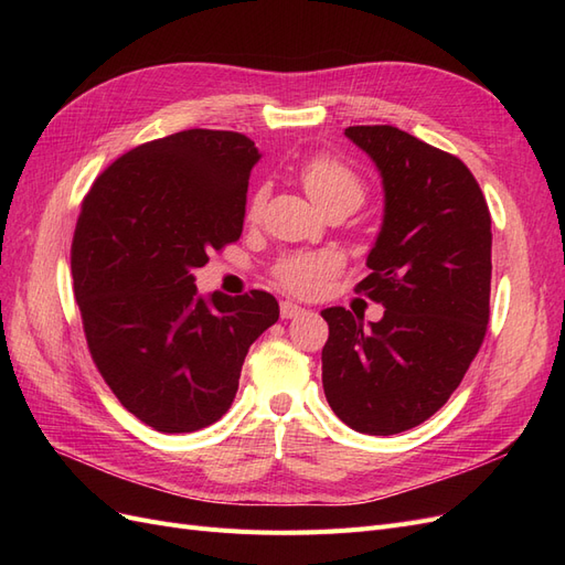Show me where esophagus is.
<instances>
[{"instance_id":"obj_1","label":"esophagus","mask_w":565,"mask_h":565,"mask_svg":"<svg viewBox=\"0 0 565 565\" xmlns=\"http://www.w3.org/2000/svg\"><path fill=\"white\" fill-rule=\"evenodd\" d=\"M303 313L301 306L292 303V301H280V318L289 320V318H299Z\"/></svg>"}]
</instances>
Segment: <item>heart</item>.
Returning <instances> with one entry per match:
<instances>
[{
	"label": "heart",
	"mask_w": 565,
	"mask_h": 565,
	"mask_svg": "<svg viewBox=\"0 0 565 565\" xmlns=\"http://www.w3.org/2000/svg\"><path fill=\"white\" fill-rule=\"evenodd\" d=\"M299 181L320 207L337 198H351L358 204L363 200V181L355 169L330 152H316L299 167ZM264 207V191H256L249 200V216L259 214ZM339 270L334 254H297L276 266V280L299 297H313Z\"/></svg>",
	"instance_id": "heart-1"
}]
</instances>
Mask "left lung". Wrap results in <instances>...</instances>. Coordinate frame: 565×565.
Masks as SVG:
<instances>
[{
    "label": "left lung",
    "mask_w": 565,
    "mask_h": 565,
    "mask_svg": "<svg viewBox=\"0 0 565 565\" xmlns=\"http://www.w3.org/2000/svg\"><path fill=\"white\" fill-rule=\"evenodd\" d=\"M380 167L384 226L370 276L355 285L384 306L380 322L334 306L322 388L351 429L393 436L429 419L481 349L490 320V210L469 167L391 125L344 131Z\"/></svg>",
    "instance_id": "obj_1"
}]
</instances>
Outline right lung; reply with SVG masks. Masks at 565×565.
<instances>
[{
    "mask_svg": "<svg viewBox=\"0 0 565 565\" xmlns=\"http://www.w3.org/2000/svg\"><path fill=\"white\" fill-rule=\"evenodd\" d=\"M259 150L245 134L185 129L131 148L92 183L71 247L92 361L134 417L191 434L231 407L273 295L198 297L193 270L241 241Z\"/></svg>",
    "mask_w": 565,
    "mask_h": 565,
    "instance_id": "add662e5",
    "label": "right lung"
}]
</instances>
